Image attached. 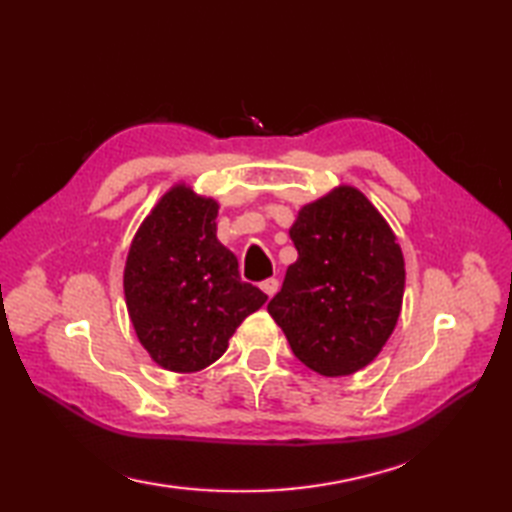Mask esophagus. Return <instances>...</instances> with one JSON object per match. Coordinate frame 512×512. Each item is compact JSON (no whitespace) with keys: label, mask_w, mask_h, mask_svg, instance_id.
Returning <instances> with one entry per match:
<instances>
[{"label":"esophagus","mask_w":512,"mask_h":512,"mask_svg":"<svg viewBox=\"0 0 512 512\" xmlns=\"http://www.w3.org/2000/svg\"><path fill=\"white\" fill-rule=\"evenodd\" d=\"M278 286H280V282L276 280V278H269V280H265V282H260V289H263V293L267 295V297H273L278 293Z\"/></svg>","instance_id":"34e87169"}]
</instances>
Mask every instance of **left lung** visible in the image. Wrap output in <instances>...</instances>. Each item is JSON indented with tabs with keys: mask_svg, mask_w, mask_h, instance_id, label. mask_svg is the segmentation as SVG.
<instances>
[{
	"mask_svg": "<svg viewBox=\"0 0 512 512\" xmlns=\"http://www.w3.org/2000/svg\"><path fill=\"white\" fill-rule=\"evenodd\" d=\"M289 234L297 260L269 315L308 369L352 376L376 360L400 319L402 247L378 208L350 184L299 208Z\"/></svg>",
	"mask_w": 512,
	"mask_h": 512,
	"instance_id": "1",
	"label": "left lung"
}]
</instances>
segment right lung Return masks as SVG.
Here are the masks:
<instances>
[{
	"label": "right lung",
	"instance_id": "add662e5",
	"mask_svg": "<svg viewBox=\"0 0 512 512\" xmlns=\"http://www.w3.org/2000/svg\"><path fill=\"white\" fill-rule=\"evenodd\" d=\"M217 199L178 182L136 230L123 293L136 336L167 371L193 373L228 350L230 336L267 295L241 282L239 263L217 239Z\"/></svg>",
	"mask_w": 512,
	"mask_h": 512
}]
</instances>
